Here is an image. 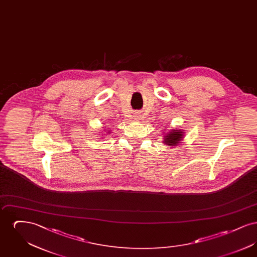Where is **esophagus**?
Masks as SVG:
<instances>
[{
  "mask_svg": "<svg viewBox=\"0 0 257 257\" xmlns=\"http://www.w3.org/2000/svg\"><path fill=\"white\" fill-rule=\"evenodd\" d=\"M137 115H138V114H137ZM136 117H139V116H136Z\"/></svg>",
  "mask_w": 257,
  "mask_h": 257,
  "instance_id": "obj_1",
  "label": "esophagus"
}]
</instances>
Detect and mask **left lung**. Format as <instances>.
Returning a JSON list of instances; mask_svg holds the SVG:
<instances>
[{
  "instance_id": "1",
  "label": "left lung",
  "mask_w": 257,
  "mask_h": 257,
  "mask_svg": "<svg viewBox=\"0 0 257 257\" xmlns=\"http://www.w3.org/2000/svg\"><path fill=\"white\" fill-rule=\"evenodd\" d=\"M166 133V132H164ZM184 130L181 129H171L166 135H164V145L168 147H174L181 144L184 139Z\"/></svg>"
}]
</instances>
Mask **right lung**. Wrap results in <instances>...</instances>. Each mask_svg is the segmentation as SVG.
Listing matches in <instances>:
<instances>
[{
  "mask_svg": "<svg viewBox=\"0 0 257 257\" xmlns=\"http://www.w3.org/2000/svg\"><path fill=\"white\" fill-rule=\"evenodd\" d=\"M105 131V130H104ZM110 130H106V135H110ZM101 137H103V134H102V136Z\"/></svg>",
  "mask_w": 257,
  "mask_h": 257,
  "instance_id": "add662e5",
  "label": "right lung"
}]
</instances>
